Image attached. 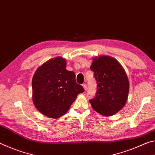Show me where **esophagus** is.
<instances>
[{"label": "esophagus", "instance_id": "obj_1", "mask_svg": "<svg viewBox=\"0 0 155 155\" xmlns=\"http://www.w3.org/2000/svg\"><path fill=\"white\" fill-rule=\"evenodd\" d=\"M82 85H83V88H84V90H87V84H86V83H83Z\"/></svg>", "mask_w": 155, "mask_h": 155}]
</instances>
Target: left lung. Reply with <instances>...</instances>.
Returning <instances> with one entry per match:
<instances>
[{"label":"left lung","instance_id":"8db88e82","mask_svg":"<svg viewBox=\"0 0 155 155\" xmlns=\"http://www.w3.org/2000/svg\"><path fill=\"white\" fill-rule=\"evenodd\" d=\"M97 82L95 98L90 100L93 109L110 116L121 110L127 103L129 82L120 63L109 56L95 57L90 66Z\"/></svg>","mask_w":155,"mask_h":155}]
</instances>
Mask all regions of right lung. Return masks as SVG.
Wrapping results in <instances>:
<instances>
[{
	"mask_svg": "<svg viewBox=\"0 0 155 155\" xmlns=\"http://www.w3.org/2000/svg\"><path fill=\"white\" fill-rule=\"evenodd\" d=\"M62 57L51 59L39 67L32 79L34 105L43 115L52 118L64 115L78 94L85 90L75 80V74L66 69Z\"/></svg>",
	"mask_w": 155,
	"mask_h": 155,
	"instance_id": "1",
	"label": "right lung"
}]
</instances>
